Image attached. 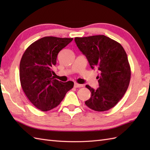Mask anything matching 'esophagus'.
<instances>
[{"mask_svg": "<svg viewBox=\"0 0 150 150\" xmlns=\"http://www.w3.org/2000/svg\"><path fill=\"white\" fill-rule=\"evenodd\" d=\"M74 87L76 88H82V87H84V85L78 84V83H77V82H75V83L74 84Z\"/></svg>", "mask_w": 150, "mask_h": 150, "instance_id": "esophagus-1", "label": "esophagus"}]
</instances>
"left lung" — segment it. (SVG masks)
Returning a JSON list of instances; mask_svg holds the SVG:
<instances>
[{
  "mask_svg": "<svg viewBox=\"0 0 150 150\" xmlns=\"http://www.w3.org/2000/svg\"><path fill=\"white\" fill-rule=\"evenodd\" d=\"M75 41L91 68H97L100 73L97 77L99 88L95 90L86 86L91 93L86 105L97 111L110 110L121 100L129 86L131 68L125 50L120 43L103 35L75 37Z\"/></svg>",
  "mask_w": 150,
  "mask_h": 150,
  "instance_id": "8db88e82",
  "label": "left lung"
}]
</instances>
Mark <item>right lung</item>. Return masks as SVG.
Returning <instances> with one entry per match:
<instances>
[{"label":"right lung","mask_w":150,"mask_h":150,"mask_svg":"<svg viewBox=\"0 0 150 150\" xmlns=\"http://www.w3.org/2000/svg\"><path fill=\"white\" fill-rule=\"evenodd\" d=\"M72 40L73 38H41L31 44L22 57L19 75L22 90L41 111L57 107L73 87V82H62L52 76L58 53Z\"/></svg>","instance_id":"obj_1"}]
</instances>
